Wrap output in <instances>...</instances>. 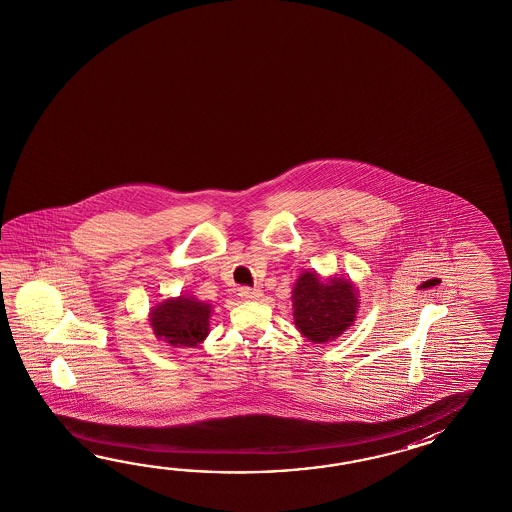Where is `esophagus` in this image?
I'll use <instances>...</instances> for the list:
<instances>
[{"label": "esophagus", "mask_w": 512, "mask_h": 512, "mask_svg": "<svg viewBox=\"0 0 512 512\" xmlns=\"http://www.w3.org/2000/svg\"><path fill=\"white\" fill-rule=\"evenodd\" d=\"M238 296L243 300H258L261 296L260 289H251V287H240L238 289Z\"/></svg>", "instance_id": "1"}]
</instances>
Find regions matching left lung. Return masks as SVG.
Instances as JSON below:
<instances>
[{
  "instance_id": "8db88e82",
  "label": "left lung",
  "mask_w": 512,
  "mask_h": 512,
  "mask_svg": "<svg viewBox=\"0 0 512 512\" xmlns=\"http://www.w3.org/2000/svg\"><path fill=\"white\" fill-rule=\"evenodd\" d=\"M355 294L346 278L320 283L315 272H305L294 285V322L315 344L333 340L355 320L359 304Z\"/></svg>"
}]
</instances>
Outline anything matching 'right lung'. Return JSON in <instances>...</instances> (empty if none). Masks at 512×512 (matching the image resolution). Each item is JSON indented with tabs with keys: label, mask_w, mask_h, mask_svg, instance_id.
<instances>
[{
	"label": "right lung",
	"mask_w": 512,
	"mask_h": 512,
	"mask_svg": "<svg viewBox=\"0 0 512 512\" xmlns=\"http://www.w3.org/2000/svg\"><path fill=\"white\" fill-rule=\"evenodd\" d=\"M210 305L197 302L196 298H177L157 305L152 313L155 335L170 346L194 348L208 335Z\"/></svg>",
	"instance_id": "obj_1"
}]
</instances>
